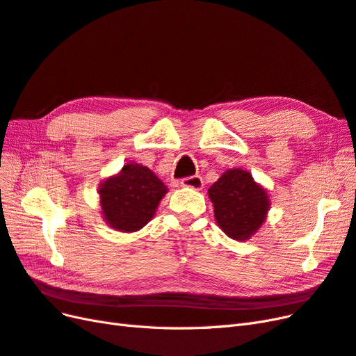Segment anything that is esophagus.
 <instances>
[{"mask_svg": "<svg viewBox=\"0 0 356 356\" xmlns=\"http://www.w3.org/2000/svg\"><path fill=\"white\" fill-rule=\"evenodd\" d=\"M181 186L182 187H187V188H193V190H202L203 188V179L199 175L182 178L181 179Z\"/></svg>", "mask_w": 356, "mask_h": 356, "instance_id": "obj_1", "label": "esophagus"}]
</instances>
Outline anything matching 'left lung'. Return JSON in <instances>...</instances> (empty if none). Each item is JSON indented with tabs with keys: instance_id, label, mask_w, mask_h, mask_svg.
I'll return each instance as SVG.
<instances>
[{
	"instance_id": "obj_1",
	"label": "left lung",
	"mask_w": 356,
	"mask_h": 356,
	"mask_svg": "<svg viewBox=\"0 0 356 356\" xmlns=\"http://www.w3.org/2000/svg\"><path fill=\"white\" fill-rule=\"evenodd\" d=\"M215 221L234 241L251 239L267 220L270 199L250 172L227 169L208 190Z\"/></svg>"
}]
</instances>
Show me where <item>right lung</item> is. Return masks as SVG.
Segmentation results:
<instances>
[{"label":"right lung","mask_w":356,"mask_h":356,"mask_svg":"<svg viewBox=\"0 0 356 356\" xmlns=\"http://www.w3.org/2000/svg\"><path fill=\"white\" fill-rule=\"evenodd\" d=\"M98 193L104 221L117 232L134 233L152 221L168 187L152 169L129 161L101 182Z\"/></svg>","instance_id":"1"}]
</instances>
